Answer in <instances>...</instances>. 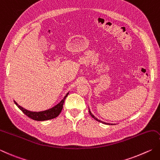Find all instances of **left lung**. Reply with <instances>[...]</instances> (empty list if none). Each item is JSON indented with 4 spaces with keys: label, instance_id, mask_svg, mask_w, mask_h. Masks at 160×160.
Returning a JSON list of instances; mask_svg holds the SVG:
<instances>
[{
    "label": "left lung",
    "instance_id": "left-lung-1",
    "mask_svg": "<svg viewBox=\"0 0 160 160\" xmlns=\"http://www.w3.org/2000/svg\"><path fill=\"white\" fill-rule=\"evenodd\" d=\"M89 114H90V115H91V116H92V118H94V119H95V120H96V121H98V122H101V123H104V124H107V125H110V124H109V123H105V122H103V121H101V120H99V119H98V118H97L96 117H94V116H93V114H92V112H90V109H89Z\"/></svg>",
    "mask_w": 160,
    "mask_h": 160
}]
</instances>
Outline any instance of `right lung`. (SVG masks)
I'll use <instances>...</instances> for the list:
<instances>
[{
  "instance_id": "1",
  "label": "right lung",
  "mask_w": 160,
  "mask_h": 160,
  "mask_svg": "<svg viewBox=\"0 0 160 160\" xmlns=\"http://www.w3.org/2000/svg\"><path fill=\"white\" fill-rule=\"evenodd\" d=\"M68 95V93H67V94H66V96L64 97V98L62 99V101L58 103V104L54 106V107H52L51 109H47V110L42 111V112L29 111L26 109L22 108L21 106L18 105V103L16 101H14V102L16 104V105H17V107L27 116V117H28L30 118H32V119H33L34 121H42L52 119V118H55L57 117L60 114V112H62V108H63V105H64V101Z\"/></svg>"
}]
</instances>
